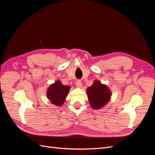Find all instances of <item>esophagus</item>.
Masks as SVG:
<instances>
[{"instance_id":"1","label":"esophagus","mask_w":155,"mask_h":155,"mask_svg":"<svg viewBox=\"0 0 155 155\" xmlns=\"http://www.w3.org/2000/svg\"><path fill=\"white\" fill-rule=\"evenodd\" d=\"M76 85L78 87H81L82 86V83L81 80H77L76 83Z\"/></svg>"}]
</instances>
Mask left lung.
Listing matches in <instances>:
<instances>
[{"mask_svg":"<svg viewBox=\"0 0 155 155\" xmlns=\"http://www.w3.org/2000/svg\"><path fill=\"white\" fill-rule=\"evenodd\" d=\"M87 92L89 103L94 109L104 107L109 101L111 96L109 88L98 81H95L91 87H88Z\"/></svg>","mask_w":155,"mask_h":155,"instance_id":"8db88e82","label":"left lung"}]
</instances>
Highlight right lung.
I'll list each match as a JSON object with an SVG mask.
<instances>
[{"instance_id":"right-lung-1","label":"right lung","mask_w":155,"mask_h":155,"mask_svg":"<svg viewBox=\"0 0 155 155\" xmlns=\"http://www.w3.org/2000/svg\"><path fill=\"white\" fill-rule=\"evenodd\" d=\"M70 90V87L64 85L59 81L51 85L47 91V97L53 104L60 106L64 103Z\"/></svg>"}]
</instances>
